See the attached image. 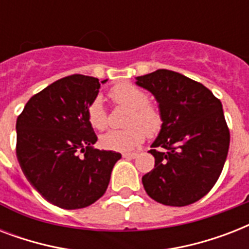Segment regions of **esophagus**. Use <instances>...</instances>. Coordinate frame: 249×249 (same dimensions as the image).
<instances>
[{"label":"esophagus","instance_id":"34e87169","mask_svg":"<svg viewBox=\"0 0 249 249\" xmlns=\"http://www.w3.org/2000/svg\"><path fill=\"white\" fill-rule=\"evenodd\" d=\"M137 156H138L137 154H123L124 159H136Z\"/></svg>","mask_w":249,"mask_h":249}]
</instances>
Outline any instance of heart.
Segmentation results:
<instances>
[{"instance_id": "1", "label": "heart", "mask_w": 249, "mask_h": 249, "mask_svg": "<svg viewBox=\"0 0 249 249\" xmlns=\"http://www.w3.org/2000/svg\"><path fill=\"white\" fill-rule=\"evenodd\" d=\"M109 97L116 105L129 108L126 129L108 130L101 137V146L106 150L117 152H132L144 141L146 134L154 136L163 124L161 113L155 106L148 103V95L132 84L115 86ZM86 116L94 129L102 130L107 126V112L99 97L94 98L86 108Z\"/></svg>"}]
</instances>
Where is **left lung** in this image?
Wrapping results in <instances>:
<instances>
[{
  "mask_svg": "<svg viewBox=\"0 0 249 249\" xmlns=\"http://www.w3.org/2000/svg\"><path fill=\"white\" fill-rule=\"evenodd\" d=\"M155 97L163 124L150 150L155 166L142 183L158 203L185 207L207 195L220 177L230 133L220 99L200 83L169 70L136 77Z\"/></svg>",
  "mask_w": 249,
  "mask_h": 249,
  "instance_id": "left-lung-1",
  "label": "left lung"
}]
</instances>
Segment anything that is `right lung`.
Here are the masks:
<instances>
[{
  "label": "right lung",
  "instance_id": "obj_1",
  "mask_svg": "<svg viewBox=\"0 0 249 249\" xmlns=\"http://www.w3.org/2000/svg\"><path fill=\"white\" fill-rule=\"evenodd\" d=\"M99 80L72 75L33 95L17 120V158L28 182L63 209L93 204L106 193L121 154L94 148L97 136L86 108ZM79 152H84L80 158Z\"/></svg>",
  "mask_w": 249,
  "mask_h": 249
}]
</instances>
